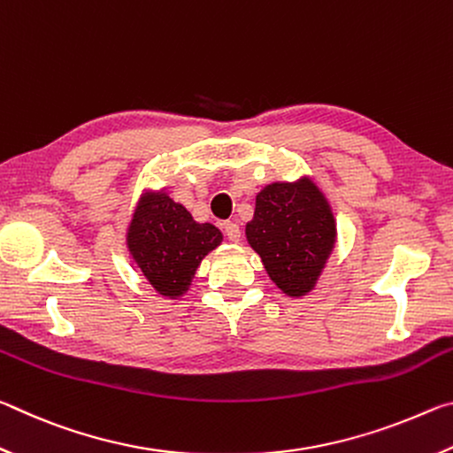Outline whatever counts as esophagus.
Masks as SVG:
<instances>
[{"label": "esophagus", "mask_w": 453, "mask_h": 453, "mask_svg": "<svg viewBox=\"0 0 453 453\" xmlns=\"http://www.w3.org/2000/svg\"><path fill=\"white\" fill-rule=\"evenodd\" d=\"M224 232H226V235H227V240H229V242H234V243L240 242V237H242L240 226L234 224V221H226V224H224Z\"/></svg>", "instance_id": "1"}]
</instances>
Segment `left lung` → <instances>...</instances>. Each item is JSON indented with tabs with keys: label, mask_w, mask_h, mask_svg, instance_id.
<instances>
[{
	"label": "left lung",
	"mask_w": 453,
	"mask_h": 453,
	"mask_svg": "<svg viewBox=\"0 0 453 453\" xmlns=\"http://www.w3.org/2000/svg\"><path fill=\"white\" fill-rule=\"evenodd\" d=\"M335 219L310 178L273 181L256 196L245 237L270 280L289 297L308 296L335 245Z\"/></svg>",
	"instance_id": "left-lung-1"
}]
</instances>
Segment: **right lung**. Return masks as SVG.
Masks as SVG:
<instances>
[{
    "instance_id": "obj_1",
    "label": "right lung",
    "mask_w": 453,
    "mask_h": 453,
    "mask_svg": "<svg viewBox=\"0 0 453 453\" xmlns=\"http://www.w3.org/2000/svg\"><path fill=\"white\" fill-rule=\"evenodd\" d=\"M224 240L211 224H197L165 191H143L127 227V250L159 296L178 300L202 259Z\"/></svg>"
}]
</instances>
